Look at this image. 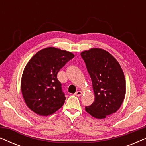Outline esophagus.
I'll return each mask as SVG.
<instances>
[{"label": "esophagus", "mask_w": 146, "mask_h": 146, "mask_svg": "<svg viewBox=\"0 0 146 146\" xmlns=\"http://www.w3.org/2000/svg\"><path fill=\"white\" fill-rule=\"evenodd\" d=\"M82 92L81 91H77L75 93V95L76 96H78V97H80V96H82Z\"/></svg>", "instance_id": "obj_1"}]
</instances>
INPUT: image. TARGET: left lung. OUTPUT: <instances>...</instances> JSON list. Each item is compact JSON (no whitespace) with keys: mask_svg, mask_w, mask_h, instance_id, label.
<instances>
[{"mask_svg":"<svg viewBox=\"0 0 146 146\" xmlns=\"http://www.w3.org/2000/svg\"><path fill=\"white\" fill-rule=\"evenodd\" d=\"M91 78L95 99L85 110L97 119L106 118L120 108L125 96V80L117 60L108 52L91 48L81 52Z\"/></svg>","mask_w":146,"mask_h":146,"instance_id":"1","label":"left lung"}]
</instances>
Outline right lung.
<instances>
[{
    "label": "right lung",
    "instance_id": "add662e5",
    "mask_svg": "<svg viewBox=\"0 0 146 146\" xmlns=\"http://www.w3.org/2000/svg\"><path fill=\"white\" fill-rule=\"evenodd\" d=\"M74 57L68 51L48 47L31 58L23 71L21 85L23 98L32 111L47 116L62 108L66 97L57 74Z\"/></svg>",
    "mask_w": 146,
    "mask_h": 146
}]
</instances>
